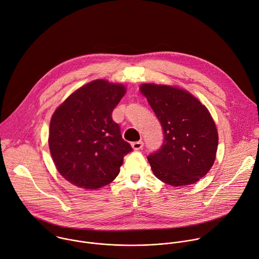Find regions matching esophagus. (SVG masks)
Here are the masks:
<instances>
[{
    "mask_svg": "<svg viewBox=\"0 0 259 259\" xmlns=\"http://www.w3.org/2000/svg\"><path fill=\"white\" fill-rule=\"evenodd\" d=\"M132 147L134 150H139L143 147V142L142 141H136L132 143Z\"/></svg>",
    "mask_w": 259,
    "mask_h": 259,
    "instance_id": "obj_1",
    "label": "esophagus"
}]
</instances>
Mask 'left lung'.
<instances>
[{
  "label": "left lung",
  "instance_id": "8db88e82",
  "mask_svg": "<svg viewBox=\"0 0 259 259\" xmlns=\"http://www.w3.org/2000/svg\"><path fill=\"white\" fill-rule=\"evenodd\" d=\"M140 92L163 131L160 148L147 156L154 176L176 187L196 183L208 173L218 149V131L208 110L174 86L142 84Z\"/></svg>",
  "mask_w": 259,
  "mask_h": 259
}]
</instances>
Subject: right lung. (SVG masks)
<instances>
[{"label": "right lung", "mask_w": 259, "mask_h": 259, "mask_svg": "<svg viewBox=\"0 0 259 259\" xmlns=\"http://www.w3.org/2000/svg\"><path fill=\"white\" fill-rule=\"evenodd\" d=\"M125 94L122 84L99 79L74 92L55 111L50 151L59 173L74 186L94 190L110 184L132 151L112 119Z\"/></svg>", "instance_id": "add662e5"}]
</instances>
